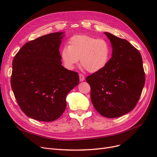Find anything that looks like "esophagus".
<instances>
[{"mask_svg": "<svg viewBox=\"0 0 157 157\" xmlns=\"http://www.w3.org/2000/svg\"><path fill=\"white\" fill-rule=\"evenodd\" d=\"M79 81H80L82 82L85 80V76H84V75H83V74H79Z\"/></svg>", "mask_w": 157, "mask_h": 157, "instance_id": "34e87169", "label": "esophagus"}]
</instances>
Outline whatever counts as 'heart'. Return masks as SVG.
I'll return each instance as SVG.
<instances>
[{
	"label": "heart",
	"mask_w": 157,
	"mask_h": 157,
	"mask_svg": "<svg viewBox=\"0 0 157 157\" xmlns=\"http://www.w3.org/2000/svg\"><path fill=\"white\" fill-rule=\"evenodd\" d=\"M61 56L66 67L72 69L78 63L87 71L94 73L104 69L109 60V44L102 39L88 36H75L64 46Z\"/></svg>",
	"instance_id": "b5f03b06"
}]
</instances>
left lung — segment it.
Wrapping results in <instances>:
<instances>
[{
	"label": "left lung",
	"instance_id": "1",
	"mask_svg": "<svg viewBox=\"0 0 157 157\" xmlns=\"http://www.w3.org/2000/svg\"><path fill=\"white\" fill-rule=\"evenodd\" d=\"M110 40L112 57L105 67L86 78L91 87L95 109L102 117L114 118L132 110L145 83L141 54L125 39L104 32Z\"/></svg>",
	"mask_w": 157,
	"mask_h": 157
}]
</instances>
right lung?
I'll list each match as a JSON object with an SVG mask.
<instances>
[{"label": "right lung", "mask_w": 157, "mask_h": 157, "mask_svg": "<svg viewBox=\"0 0 157 157\" xmlns=\"http://www.w3.org/2000/svg\"><path fill=\"white\" fill-rule=\"evenodd\" d=\"M64 32H54L25 44L13 60L11 85L27 117L52 121L65 110L66 96L79 84V75L62 65L59 48Z\"/></svg>", "instance_id": "add662e5"}]
</instances>
